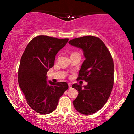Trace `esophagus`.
<instances>
[{
    "label": "esophagus",
    "instance_id": "1",
    "mask_svg": "<svg viewBox=\"0 0 134 134\" xmlns=\"http://www.w3.org/2000/svg\"><path fill=\"white\" fill-rule=\"evenodd\" d=\"M68 85H69V88H71V87H72V84H70V83H69Z\"/></svg>",
    "mask_w": 134,
    "mask_h": 134
}]
</instances>
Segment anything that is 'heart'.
<instances>
[{"mask_svg":"<svg viewBox=\"0 0 134 134\" xmlns=\"http://www.w3.org/2000/svg\"><path fill=\"white\" fill-rule=\"evenodd\" d=\"M74 53H75V52H74Z\"/></svg>","mask_w":134,"mask_h":134,"instance_id":"b5f03b06","label":"heart"}]
</instances>
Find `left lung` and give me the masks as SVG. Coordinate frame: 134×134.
Masks as SVG:
<instances>
[{
    "label": "left lung",
    "mask_w": 134,
    "mask_h": 134,
    "mask_svg": "<svg viewBox=\"0 0 134 134\" xmlns=\"http://www.w3.org/2000/svg\"><path fill=\"white\" fill-rule=\"evenodd\" d=\"M69 43L82 49L86 58L77 80H84L87 84L84 87L72 85L79 93L74 107L83 115L93 114L103 107L111 94L114 83L113 58L103 41L96 36L74 38Z\"/></svg>",
    "instance_id": "obj_1"
}]
</instances>
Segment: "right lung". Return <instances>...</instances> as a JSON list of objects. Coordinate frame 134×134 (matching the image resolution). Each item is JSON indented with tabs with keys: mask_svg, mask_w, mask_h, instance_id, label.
Instances as JSON below:
<instances>
[{
	"mask_svg": "<svg viewBox=\"0 0 134 134\" xmlns=\"http://www.w3.org/2000/svg\"><path fill=\"white\" fill-rule=\"evenodd\" d=\"M68 40L40 35L30 41L21 57L18 83L28 105L40 114L54 111L60 98L69 88L65 82H47L46 76L54 65L55 55Z\"/></svg>",
	"mask_w": 134,
	"mask_h": 134,
	"instance_id": "obj_1",
	"label": "right lung"
}]
</instances>
